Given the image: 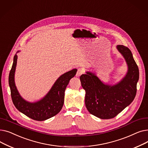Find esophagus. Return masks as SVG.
Wrapping results in <instances>:
<instances>
[{
  "label": "esophagus",
  "mask_w": 148,
  "mask_h": 148,
  "mask_svg": "<svg viewBox=\"0 0 148 148\" xmlns=\"http://www.w3.org/2000/svg\"><path fill=\"white\" fill-rule=\"evenodd\" d=\"M84 73V70L82 68H79L77 69V74H76V76L77 77H79L82 74H83Z\"/></svg>",
  "instance_id": "1"
}]
</instances>
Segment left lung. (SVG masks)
Returning a JSON list of instances; mask_svg holds the SVG:
<instances>
[{
    "label": "left lung",
    "mask_w": 148,
    "mask_h": 148,
    "mask_svg": "<svg viewBox=\"0 0 148 148\" xmlns=\"http://www.w3.org/2000/svg\"><path fill=\"white\" fill-rule=\"evenodd\" d=\"M116 48L128 65V72L121 82L113 86L106 84L90 72L80 77L82 88L86 91L85 105L88 110L103 119L117 116L133 102L137 92L139 71L133 54L125 46L118 45Z\"/></svg>",
    "instance_id": "8db88e82"
}]
</instances>
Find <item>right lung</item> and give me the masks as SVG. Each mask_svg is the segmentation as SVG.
<instances>
[{
  "label": "right lung",
  "instance_id": "1",
  "mask_svg": "<svg viewBox=\"0 0 148 148\" xmlns=\"http://www.w3.org/2000/svg\"><path fill=\"white\" fill-rule=\"evenodd\" d=\"M17 61V56L15 54L9 75L11 95L17 109L27 117L38 121L48 119L59 113L64 105L65 89L69 80L76 74L77 69H73L60 75L42 99L35 103H30L20 96L15 86L14 74Z\"/></svg>",
  "mask_w": 148,
  "mask_h": 148
}]
</instances>
